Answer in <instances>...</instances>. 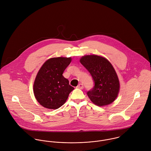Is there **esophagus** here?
<instances>
[{
	"label": "esophagus",
	"instance_id": "obj_1",
	"mask_svg": "<svg viewBox=\"0 0 151 151\" xmlns=\"http://www.w3.org/2000/svg\"><path fill=\"white\" fill-rule=\"evenodd\" d=\"M77 88H78V89H83L84 88V86H83V84H79L78 85V86H77Z\"/></svg>",
	"mask_w": 151,
	"mask_h": 151
}]
</instances>
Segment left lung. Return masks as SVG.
Returning <instances> with one entry per match:
<instances>
[{"label": "left lung", "instance_id": "obj_1", "mask_svg": "<svg viewBox=\"0 0 151 151\" xmlns=\"http://www.w3.org/2000/svg\"><path fill=\"white\" fill-rule=\"evenodd\" d=\"M80 61L95 83L93 88L87 92L90 100L99 106L111 104L120 89L119 78L113 65L106 58L98 55H86Z\"/></svg>", "mask_w": 151, "mask_h": 151}]
</instances>
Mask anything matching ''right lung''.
I'll list each match as a JSON object with an SVG mask.
<instances>
[{
	"label": "right lung",
	"mask_w": 151,
	"mask_h": 151,
	"mask_svg": "<svg viewBox=\"0 0 151 151\" xmlns=\"http://www.w3.org/2000/svg\"><path fill=\"white\" fill-rule=\"evenodd\" d=\"M71 62V58H51L39 70L33 89L36 99L43 107L50 109L61 107L74 89L63 76Z\"/></svg>",
	"instance_id": "right-lung-1"
}]
</instances>
